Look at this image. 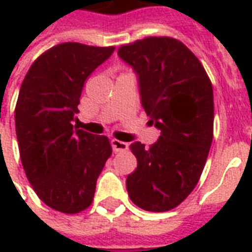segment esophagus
<instances>
[{"mask_svg":"<svg viewBox=\"0 0 252 252\" xmlns=\"http://www.w3.org/2000/svg\"><path fill=\"white\" fill-rule=\"evenodd\" d=\"M110 144H112V148H113V151L115 153H120V151H126L128 150V143L126 142H121V140H110Z\"/></svg>","mask_w":252,"mask_h":252,"instance_id":"esophagus-1","label":"esophagus"}]
</instances>
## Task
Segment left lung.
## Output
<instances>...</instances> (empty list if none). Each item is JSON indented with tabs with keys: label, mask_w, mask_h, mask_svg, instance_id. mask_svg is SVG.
<instances>
[{
	"label": "left lung",
	"mask_w": 252,
	"mask_h": 252,
	"mask_svg": "<svg viewBox=\"0 0 252 252\" xmlns=\"http://www.w3.org/2000/svg\"><path fill=\"white\" fill-rule=\"evenodd\" d=\"M136 72L142 106L160 131L146 148L131 144L136 170L126 177L131 201L148 212L178 206L193 191L213 139V89L193 52L173 37H146L119 48Z\"/></svg>",
	"instance_id": "left-lung-1"
}]
</instances>
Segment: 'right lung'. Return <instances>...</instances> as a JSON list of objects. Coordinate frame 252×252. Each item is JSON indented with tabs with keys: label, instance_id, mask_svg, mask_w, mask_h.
Listing matches in <instances>:
<instances>
[{
	"label": "right lung",
	"instance_id": "1",
	"mask_svg": "<svg viewBox=\"0 0 252 252\" xmlns=\"http://www.w3.org/2000/svg\"><path fill=\"white\" fill-rule=\"evenodd\" d=\"M115 47L62 43L32 63L14 110L20 158L46 205L78 213L93 201L97 178L112 155L106 136L72 126L83 83Z\"/></svg>",
	"mask_w": 252,
	"mask_h": 252
}]
</instances>
